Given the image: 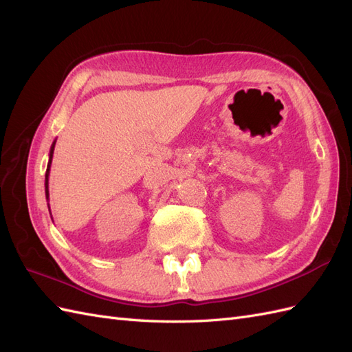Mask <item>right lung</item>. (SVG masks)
I'll list each match as a JSON object with an SVG mask.
<instances>
[{
	"instance_id": "add662e5",
	"label": "right lung",
	"mask_w": 352,
	"mask_h": 352,
	"mask_svg": "<svg viewBox=\"0 0 352 352\" xmlns=\"http://www.w3.org/2000/svg\"><path fill=\"white\" fill-rule=\"evenodd\" d=\"M54 146H56V141L52 142L51 148H50V158H48V166H47V173H45V197L47 199H50V190H48V177H50V168H51V162H52V154H54ZM51 214V211H50Z\"/></svg>"
}]
</instances>
